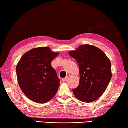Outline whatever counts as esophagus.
<instances>
[{"mask_svg":"<svg viewBox=\"0 0 128 128\" xmlns=\"http://www.w3.org/2000/svg\"><path fill=\"white\" fill-rule=\"evenodd\" d=\"M67 78H68V76L66 77L65 78H62V82H66V80H67Z\"/></svg>","mask_w":128,"mask_h":128,"instance_id":"esophagus-1","label":"esophagus"}]
</instances>
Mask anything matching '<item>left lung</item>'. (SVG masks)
<instances>
[{
    "mask_svg": "<svg viewBox=\"0 0 128 128\" xmlns=\"http://www.w3.org/2000/svg\"><path fill=\"white\" fill-rule=\"evenodd\" d=\"M69 55L79 66V85L72 89L75 97L84 102H91L102 96L112 78L110 59L100 49L89 44L81 45Z\"/></svg>",
    "mask_w": 128,
    "mask_h": 128,
    "instance_id": "1",
    "label": "left lung"
}]
</instances>
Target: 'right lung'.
I'll return each mask as SVG.
<instances>
[{
  "label": "right lung",
  "mask_w": 128,
  "mask_h": 128,
  "mask_svg": "<svg viewBox=\"0 0 128 128\" xmlns=\"http://www.w3.org/2000/svg\"><path fill=\"white\" fill-rule=\"evenodd\" d=\"M58 55L50 48L38 47L21 56L16 66V75L21 90L29 99L44 103L56 94L60 80L51 62Z\"/></svg>",
  "instance_id": "1"
}]
</instances>
